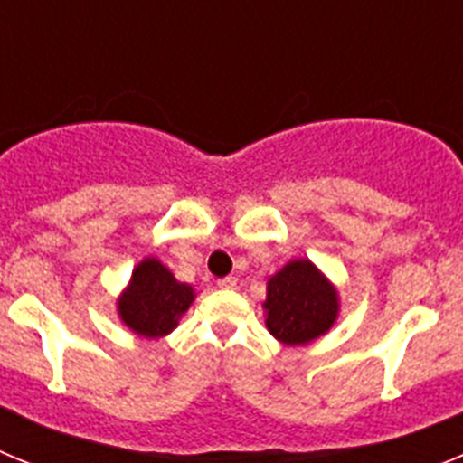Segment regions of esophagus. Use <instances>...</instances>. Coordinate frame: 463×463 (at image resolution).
Instances as JSON below:
<instances>
[{"instance_id":"1","label":"esophagus","mask_w":463,"mask_h":463,"mask_svg":"<svg viewBox=\"0 0 463 463\" xmlns=\"http://www.w3.org/2000/svg\"><path fill=\"white\" fill-rule=\"evenodd\" d=\"M218 288H220V289H234V288H236V278H232V276L220 278V280H218Z\"/></svg>"}]
</instances>
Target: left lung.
<instances>
[{
  "label": "left lung",
  "instance_id": "1",
  "mask_svg": "<svg viewBox=\"0 0 463 463\" xmlns=\"http://www.w3.org/2000/svg\"><path fill=\"white\" fill-rule=\"evenodd\" d=\"M267 289V326L288 345L315 341L336 320V289L308 260L285 264L269 280Z\"/></svg>",
  "mask_w": 463,
  "mask_h": 463
}]
</instances>
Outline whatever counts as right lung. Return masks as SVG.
Returning a JSON list of instances; mask_svg holds the SVG:
<instances>
[{
  "label": "right lung",
  "mask_w": 463,
  "mask_h": 463,
  "mask_svg": "<svg viewBox=\"0 0 463 463\" xmlns=\"http://www.w3.org/2000/svg\"><path fill=\"white\" fill-rule=\"evenodd\" d=\"M194 292L178 282L174 273L157 260L141 261L132 273V282L118 301L120 317L138 336H166L178 325V317L190 308Z\"/></svg>",
  "instance_id": "obj_1"
}]
</instances>
